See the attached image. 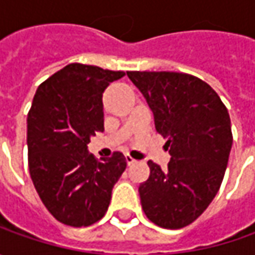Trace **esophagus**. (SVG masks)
I'll return each mask as SVG.
<instances>
[{"instance_id":"obj_1","label":"esophagus","mask_w":255,"mask_h":255,"mask_svg":"<svg viewBox=\"0 0 255 255\" xmlns=\"http://www.w3.org/2000/svg\"><path fill=\"white\" fill-rule=\"evenodd\" d=\"M125 159H126V163H128V166H132V164H134V163H136V160L133 159L130 154H126V156H125Z\"/></svg>"}]
</instances>
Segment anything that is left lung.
<instances>
[{
	"mask_svg": "<svg viewBox=\"0 0 255 255\" xmlns=\"http://www.w3.org/2000/svg\"><path fill=\"white\" fill-rule=\"evenodd\" d=\"M143 93L156 130L167 139V169L149 160L150 176L139 186L142 209L163 229L191 224L220 189L233 133L229 111L210 85L183 72L129 71Z\"/></svg>",
	"mask_w": 255,
	"mask_h": 255,
	"instance_id": "1",
	"label": "left lung"
}]
</instances>
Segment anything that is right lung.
I'll list each match as a JSON object with an SVG mask.
<instances>
[{
    "instance_id": "add662e5",
    "label": "right lung",
    "mask_w": 255,
    "mask_h": 255,
    "mask_svg": "<svg viewBox=\"0 0 255 255\" xmlns=\"http://www.w3.org/2000/svg\"><path fill=\"white\" fill-rule=\"evenodd\" d=\"M123 75L69 64L35 92L26 118L29 174L44 206L62 224L88 227L101 220L126 169L121 152L101 160L88 153L91 136L103 132V92Z\"/></svg>"
}]
</instances>
